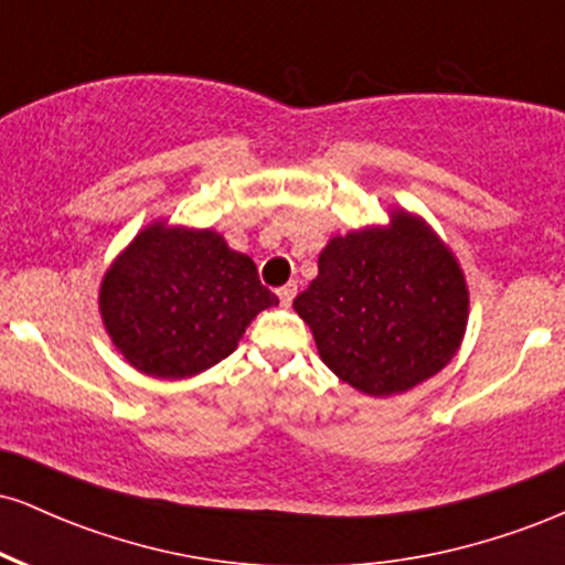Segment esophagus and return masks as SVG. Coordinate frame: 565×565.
I'll list each match as a JSON object with an SVG mask.
<instances>
[{"instance_id": "esophagus-1", "label": "esophagus", "mask_w": 565, "mask_h": 565, "mask_svg": "<svg viewBox=\"0 0 565 565\" xmlns=\"http://www.w3.org/2000/svg\"><path fill=\"white\" fill-rule=\"evenodd\" d=\"M295 295H297V284L295 281H289V284H284V287H278V300H281L284 305H289L291 300H295Z\"/></svg>"}]
</instances>
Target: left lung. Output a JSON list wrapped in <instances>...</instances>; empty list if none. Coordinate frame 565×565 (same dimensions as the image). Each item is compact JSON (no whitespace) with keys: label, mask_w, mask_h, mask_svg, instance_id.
<instances>
[{"label":"left lung","mask_w":565,"mask_h":565,"mask_svg":"<svg viewBox=\"0 0 565 565\" xmlns=\"http://www.w3.org/2000/svg\"><path fill=\"white\" fill-rule=\"evenodd\" d=\"M295 310L337 377L366 395H393L454 359L468 289L436 233L398 212L391 228L332 238Z\"/></svg>","instance_id":"8db88e82"}]
</instances>
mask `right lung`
Returning a JSON list of instances; mask_svg holds the SVG:
<instances>
[{"label": "right lung", "instance_id": "obj_1", "mask_svg": "<svg viewBox=\"0 0 565 565\" xmlns=\"http://www.w3.org/2000/svg\"><path fill=\"white\" fill-rule=\"evenodd\" d=\"M278 297L255 263L215 231L151 225L111 265L100 313L114 345L151 377H193L236 350L244 329Z\"/></svg>", "mask_w": 565, "mask_h": 565}]
</instances>
